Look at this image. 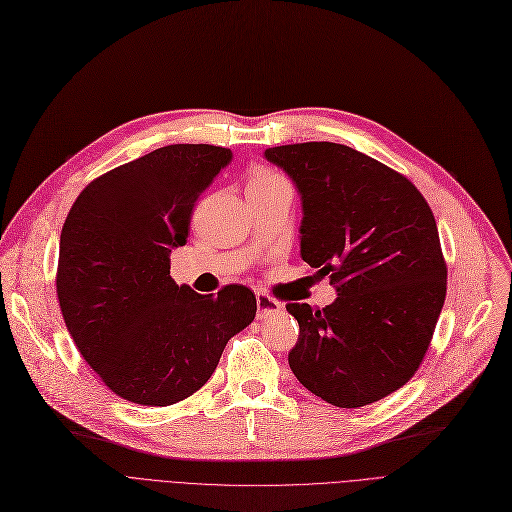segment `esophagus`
Masks as SVG:
<instances>
[{
    "label": "esophagus",
    "instance_id": "1",
    "mask_svg": "<svg viewBox=\"0 0 512 512\" xmlns=\"http://www.w3.org/2000/svg\"><path fill=\"white\" fill-rule=\"evenodd\" d=\"M282 311V303H278L276 299L267 297L265 292H257V317L259 319H270L272 315Z\"/></svg>",
    "mask_w": 512,
    "mask_h": 512
}]
</instances>
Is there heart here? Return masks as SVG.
<instances>
[{"label":"heart","mask_w":512,"mask_h":512,"mask_svg":"<svg viewBox=\"0 0 512 512\" xmlns=\"http://www.w3.org/2000/svg\"><path fill=\"white\" fill-rule=\"evenodd\" d=\"M278 180H284L282 176L270 172V170H255L249 178V186L247 188H255V186H267V184H274Z\"/></svg>","instance_id":"heart-1"}]
</instances>
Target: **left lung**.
<instances>
[{"instance_id":"obj_1","label":"left lung","mask_w":512,"mask_h":512,"mask_svg":"<svg viewBox=\"0 0 512 512\" xmlns=\"http://www.w3.org/2000/svg\"><path fill=\"white\" fill-rule=\"evenodd\" d=\"M303 203L301 257L330 276L326 309L290 303L297 380L340 409L405 386L423 361L446 299L434 213L417 188L373 157L336 143L265 149Z\"/></svg>"}]
</instances>
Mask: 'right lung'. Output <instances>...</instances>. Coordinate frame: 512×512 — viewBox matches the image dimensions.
Segmentation results:
<instances>
[{"mask_svg": "<svg viewBox=\"0 0 512 512\" xmlns=\"http://www.w3.org/2000/svg\"><path fill=\"white\" fill-rule=\"evenodd\" d=\"M232 151L168 145L93 180L60 236L58 299L80 355L120 398L168 407L195 394L257 313L230 284L199 294L170 278L191 213Z\"/></svg>", "mask_w": 512, "mask_h": 512, "instance_id": "add662e5", "label": "right lung"}]
</instances>
